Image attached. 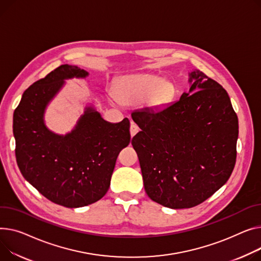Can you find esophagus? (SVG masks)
<instances>
[{
  "label": "esophagus",
  "mask_w": 261,
  "mask_h": 261,
  "mask_svg": "<svg viewBox=\"0 0 261 261\" xmlns=\"http://www.w3.org/2000/svg\"><path fill=\"white\" fill-rule=\"evenodd\" d=\"M138 131H140V128L137 127V125H135V123L131 121V126H130V134H131V136H134Z\"/></svg>",
  "instance_id": "obj_1"
}]
</instances>
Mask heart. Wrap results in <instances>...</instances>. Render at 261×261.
I'll list each match as a JSON object with an SVG mask.
<instances>
[{
    "label": "heart",
    "mask_w": 261,
    "mask_h": 261,
    "mask_svg": "<svg viewBox=\"0 0 261 261\" xmlns=\"http://www.w3.org/2000/svg\"><path fill=\"white\" fill-rule=\"evenodd\" d=\"M176 95L174 84L162 81L153 74H130L120 77L114 88V96L121 103H135L145 99L151 110H160L168 106Z\"/></svg>",
    "instance_id": "heart-1"
}]
</instances>
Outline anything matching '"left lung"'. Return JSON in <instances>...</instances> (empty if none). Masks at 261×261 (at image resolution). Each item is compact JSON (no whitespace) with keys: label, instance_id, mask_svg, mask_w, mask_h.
Instances as JSON below:
<instances>
[{"label":"left lung","instance_id":"left-lung-1","mask_svg":"<svg viewBox=\"0 0 261 261\" xmlns=\"http://www.w3.org/2000/svg\"><path fill=\"white\" fill-rule=\"evenodd\" d=\"M189 92L156 112L135 113L142 130L132 138L148 196L171 209H188L212 196L236 162L238 118L228 92L199 70Z\"/></svg>","mask_w":261,"mask_h":261}]
</instances>
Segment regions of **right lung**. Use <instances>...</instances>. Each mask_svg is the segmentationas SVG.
Listing matches in <instances>:
<instances>
[{"label": "right lung", "instance_id": "right-lung-1", "mask_svg": "<svg viewBox=\"0 0 261 261\" xmlns=\"http://www.w3.org/2000/svg\"><path fill=\"white\" fill-rule=\"evenodd\" d=\"M88 75L77 66L58 67L25 90L13 114L15 158L22 175L47 199L66 207L103 197L117 155L131 138L127 117L109 123L91 103L70 132L62 135L48 129L46 108L65 81Z\"/></svg>", "mask_w": 261, "mask_h": 261}]
</instances>
